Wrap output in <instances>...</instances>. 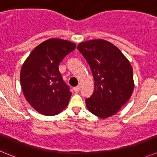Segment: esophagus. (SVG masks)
Listing matches in <instances>:
<instances>
[{
    "mask_svg": "<svg viewBox=\"0 0 157 157\" xmlns=\"http://www.w3.org/2000/svg\"><path fill=\"white\" fill-rule=\"evenodd\" d=\"M73 91L75 93H78L80 91V87L79 86H77V87H73Z\"/></svg>",
    "mask_w": 157,
    "mask_h": 157,
    "instance_id": "obj_1",
    "label": "esophagus"
}]
</instances>
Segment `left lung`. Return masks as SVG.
<instances>
[{"label":"left lung","instance_id":"left-lung-1","mask_svg":"<svg viewBox=\"0 0 157 157\" xmlns=\"http://www.w3.org/2000/svg\"><path fill=\"white\" fill-rule=\"evenodd\" d=\"M77 48L90 66L94 80V92L85 100L87 109L102 119L114 115L133 92L129 61L118 48L104 40L82 42Z\"/></svg>","mask_w":157,"mask_h":157}]
</instances>
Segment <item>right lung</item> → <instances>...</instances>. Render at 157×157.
<instances>
[{"mask_svg":"<svg viewBox=\"0 0 157 157\" xmlns=\"http://www.w3.org/2000/svg\"><path fill=\"white\" fill-rule=\"evenodd\" d=\"M75 48V44L68 40L49 39L36 46L22 65V92L38 113L57 115L68 105L72 93L63 80L59 65Z\"/></svg>","mask_w":157,"mask_h":157,"instance_id":"1","label":"right lung"}]
</instances>
